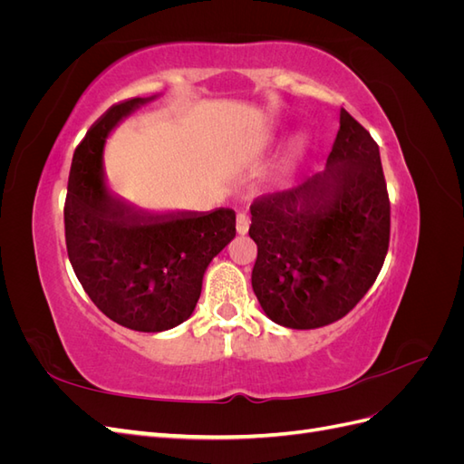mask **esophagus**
Listing matches in <instances>:
<instances>
[{"label":"esophagus","mask_w":464,"mask_h":464,"mask_svg":"<svg viewBox=\"0 0 464 464\" xmlns=\"http://www.w3.org/2000/svg\"><path fill=\"white\" fill-rule=\"evenodd\" d=\"M247 230H249V218L244 213H240L236 217V232L244 236Z\"/></svg>","instance_id":"esophagus-1"}]
</instances>
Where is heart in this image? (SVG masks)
I'll use <instances>...</instances> for the list:
<instances>
[{
	"instance_id": "b5f03b06",
	"label": "heart",
	"mask_w": 464,
	"mask_h": 464,
	"mask_svg": "<svg viewBox=\"0 0 464 464\" xmlns=\"http://www.w3.org/2000/svg\"><path fill=\"white\" fill-rule=\"evenodd\" d=\"M312 137L310 135H300L296 141H294V145H292V154H290V159H288V162L285 164V168H283V176H288L290 172H292V168L296 166V162L302 159V157H305L307 154V150L312 149Z\"/></svg>"
}]
</instances>
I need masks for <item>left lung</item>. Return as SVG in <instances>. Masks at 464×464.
Wrapping results in <instances>:
<instances>
[{"instance_id":"8db88e82","label":"left lung","mask_w":464,"mask_h":464,"mask_svg":"<svg viewBox=\"0 0 464 464\" xmlns=\"http://www.w3.org/2000/svg\"><path fill=\"white\" fill-rule=\"evenodd\" d=\"M391 205L379 147L341 108L325 170L251 205L257 244L251 286L265 315L288 329L339 321L382 271Z\"/></svg>"}]
</instances>
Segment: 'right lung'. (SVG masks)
Segmentation results:
<instances>
[{"mask_svg": "<svg viewBox=\"0 0 464 464\" xmlns=\"http://www.w3.org/2000/svg\"><path fill=\"white\" fill-rule=\"evenodd\" d=\"M154 96L111 106L73 154L63 208L67 256L81 286L111 321L141 333L184 323L198 305L208 263L236 236L232 208H139L106 184L104 145Z\"/></svg>", "mask_w": 464, "mask_h": 464, "instance_id": "add662e5", "label": "right lung"}]
</instances>
